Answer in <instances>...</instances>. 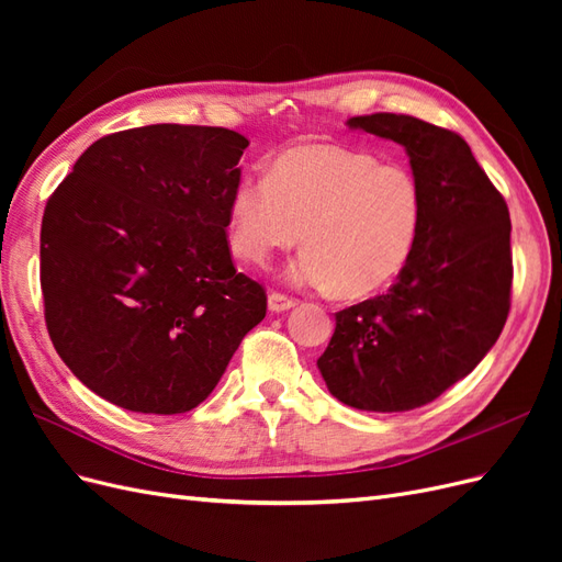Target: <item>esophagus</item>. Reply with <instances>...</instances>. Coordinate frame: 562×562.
Returning a JSON list of instances; mask_svg holds the SVG:
<instances>
[{"mask_svg":"<svg viewBox=\"0 0 562 562\" xmlns=\"http://www.w3.org/2000/svg\"><path fill=\"white\" fill-rule=\"evenodd\" d=\"M295 304H297V302H295L293 297H288V295H283V293H269V297H267V307H269L271 314H281V312L293 310Z\"/></svg>","mask_w":562,"mask_h":562,"instance_id":"esophagus-1","label":"esophagus"}]
</instances>
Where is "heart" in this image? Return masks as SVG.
Instances as JSON below:
<instances>
[{
  "label": "heart",
  "instance_id": "obj_1",
  "mask_svg": "<svg viewBox=\"0 0 562 562\" xmlns=\"http://www.w3.org/2000/svg\"><path fill=\"white\" fill-rule=\"evenodd\" d=\"M424 223V190L411 168L333 143L288 147L269 176L244 173L227 203L232 250L265 265L307 246L291 277L300 285L366 297L411 262Z\"/></svg>",
  "mask_w": 562,
  "mask_h": 562
}]
</instances>
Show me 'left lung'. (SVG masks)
<instances>
[{
	"label": "left lung",
	"mask_w": 562,
	"mask_h": 562,
	"mask_svg": "<svg viewBox=\"0 0 562 562\" xmlns=\"http://www.w3.org/2000/svg\"><path fill=\"white\" fill-rule=\"evenodd\" d=\"M347 126L405 149L424 190V223L389 293L335 314L316 366L345 405L405 413L467 378L497 342L512 307V220L457 133L389 112Z\"/></svg>",
	"instance_id": "1"
}]
</instances>
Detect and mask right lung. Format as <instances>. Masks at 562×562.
Wrapping results in <instances>:
<instances>
[{
	"mask_svg": "<svg viewBox=\"0 0 562 562\" xmlns=\"http://www.w3.org/2000/svg\"><path fill=\"white\" fill-rule=\"evenodd\" d=\"M246 147L217 126L112 133L50 194L46 328L100 398L145 415L192 411L265 318V288L234 269L225 232Z\"/></svg>",
	"mask_w": 562,
	"mask_h": 562,
	"instance_id": "add662e5",
	"label": "right lung"
}]
</instances>
